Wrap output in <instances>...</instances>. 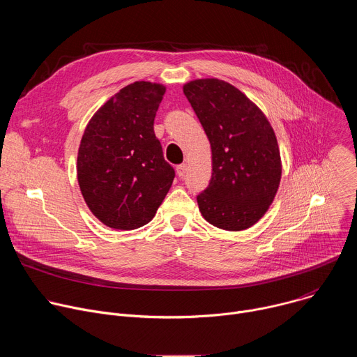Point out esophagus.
I'll return each instance as SVG.
<instances>
[{"label":"esophagus","mask_w":357,"mask_h":357,"mask_svg":"<svg viewBox=\"0 0 357 357\" xmlns=\"http://www.w3.org/2000/svg\"><path fill=\"white\" fill-rule=\"evenodd\" d=\"M186 169H188L186 164H181V165H178V167H176V174H178V176H179V178H182V176L186 174Z\"/></svg>","instance_id":"1"}]
</instances>
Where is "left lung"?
Here are the masks:
<instances>
[{
    "mask_svg": "<svg viewBox=\"0 0 357 357\" xmlns=\"http://www.w3.org/2000/svg\"><path fill=\"white\" fill-rule=\"evenodd\" d=\"M183 93L212 148V178L196 197L199 211L219 229H248L268 211L280 186L274 130L264 113L225 80H192Z\"/></svg>",
    "mask_w": 357,
    "mask_h": 357,
    "instance_id": "obj_1",
    "label": "left lung"
}]
</instances>
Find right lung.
Masks as SVG:
<instances>
[{"label":"right lung","instance_id":"add662e5","mask_svg":"<svg viewBox=\"0 0 357 357\" xmlns=\"http://www.w3.org/2000/svg\"><path fill=\"white\" fill-rule=\"evenodd\" d=\"M165 86L134 82L89 121L77 152L86 205L106 226L138 229L155 216L175 178L154 132Z\"/></svg>","mask_w":357,"mask_h":357}]
</instances>
